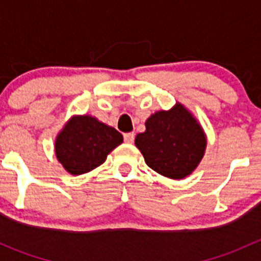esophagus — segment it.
<instances>
[{"label":"esophagus","instance_id":"1","mask_svg":"<svg viewBox=\"0 0 261 261\" xmlns=\"http://www.w3.org/2000/svg\"><path fill=\"white\" fill-rule=\"evenodd\" d=\"M123 140L127 144H133L134 140H135V134L134 133H126L123 134Z\"/></svg>","mask_w":261,"mask_h":261}]
</instances>
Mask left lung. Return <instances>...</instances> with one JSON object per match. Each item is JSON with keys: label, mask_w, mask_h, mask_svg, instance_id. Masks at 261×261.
Wrapping results in <instances>:
<instances>
[{"label": "left lung", "mask_w": 261, "mask_h": 261, "mask_svg": "<svg viewBox=\"0 0 261 261\" xmlns=\"http://www.w3.org/2000/svg\"><path fill=\"white\" fill-rule=\"evenodd\" d=\"M145 127L136 135L135 145L152 170L170 179L194 172L206 151L207 136L188 109L177 102L150 116Z\"/></svg>", "instance_id": "obj_1"}]
</instances>
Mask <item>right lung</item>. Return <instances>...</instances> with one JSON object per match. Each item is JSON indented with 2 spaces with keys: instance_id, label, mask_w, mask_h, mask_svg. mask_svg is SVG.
<instances>
[{
  "instance_id": "right-lung-1",
  "label": "right lung",
  "mask_w": 261,
  "mask_h": 261,
  "mask_svg": "<svg viewBox=\"0 0 261 261\" xmlns=\"http://www.w3.org/2000/svg\"><path fill=\"white\" fill-rule=\"evenodd\" d=\"M122 141L116 128L93 116H72L55 139V155L69 174L81 175L103 164Z\"/></svg>"
}]
</instances>
